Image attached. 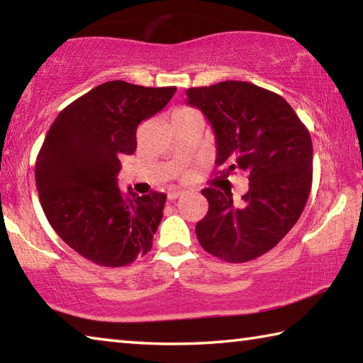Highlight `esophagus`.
Wrapping results in <instances>:
<instances>
[{"instance_id": "obj_1", "label": "esophagus", "mask_w": 363, "mask_h": 363, "mask_svg": "<svg viewBox=\"0 0 363 363\" xmlns=\"http://www.w3.org/2000/svg\"><path fill=\"white\" fill-rule=\"evenodd\" d=\"M181 195H184V190L182 189H173V190H169L168 199L169 200H176V199H179Z\"/></svg>"}]
</instances>
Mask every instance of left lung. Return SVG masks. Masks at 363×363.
Segmentation results:
<instances>
[{
    "mask_svg": "<svg viewBox=\"0 0 363 363\" xmlns=\"http://www.w3.org/2000/svg\"><path fill=\"white\" fill-rule=\"evenodd\" d=\"M216 136L220 174H248L240 206L232 194L201 190L210 208L195 227L208 253L247 262L272 250L296 224L312 186V140L284 97L247 82H223L186 91Z\"/></svg>",
    "mask_w": 363,
    "mask_h": 363,
    "instance_id": "8db88e82",
    "label": "left lung"
}]
</instances>
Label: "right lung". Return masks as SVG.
Listing matches in <instances>:
<instances>
[{"label": "right lung", "mask_w": 363, "mask_h": 363, "mask_svg": "<svg viewBox=\"0 0 363 363\" xmlns=\"http://www.w3.org/2000/svg\"><path fill=\"white\" fill-rule=\"evenodd\" d=\"M174 93V86L107 82L67 106L49 128L35 164L43 211L57 235L91 262L121 267L152 248L167 195L123 194L116 176L120 157L136 150L139 123Z\"/></svg>", "instance_id": "add662e5"}]
</instances>
